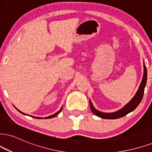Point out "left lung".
Instances as JSON below:
<instances>
[{"mask_svg":"<svg viewBox=\"0 0 152 152\" xmlns=\"http://www.w3.org/2000/svg\"><path fill=\"white\" fill-rule=\"evenodd\" d=\"M147 67L145 66V64L144 63V75L141 83H140L139 89H138L137 91L136 92L133 98L131 99L130 102L125 105L124 107L122 108L121 109L117 110V111L113 112V113H103V112L99 111V110L95 109L94 107L93 106V104L91 103V100L89 99V104H90V108L91 112L94 115L104 119H117L123 117V116L126 115L127 114L130 113V112L133 111L137 107V106L140 104L142 98H143L144 91H145V88L146 84H147Z\"/></svg>","mask_w":152,"mask_h":152,"instance_id":"1","label":"left lung"}]
</instances>
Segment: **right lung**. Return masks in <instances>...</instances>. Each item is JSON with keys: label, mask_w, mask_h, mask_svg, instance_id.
Segmentation results:
<instances>
[{"label": "right lung", "mask_w": 152, "mask_h": 152, "mask_svg": "<svg viewBox=\"0 0 152 152\" xmlns=\"http://www.w3.org/2000/svg\"><path fill=\"white\" fill-rule=\"evenodd\" d=\"M62 108H63V107H62L61 108V110H59V111H58L57 113H56L55 114H53V115H50V116H48V117H46V118H39V117H34V116H31V115H27V114H25V113H22V112H21L20 111V110H19L18 108H16L17 110H18L19 112H20V113H22V114H24V115H29V116H31V117H33V118H38V119H42V118H44V119H48V118H53V117H55V116H56V115H58L59 114V113L62 110Z\"/></svg>", "instance_id": "1"}]
</instances>
